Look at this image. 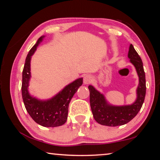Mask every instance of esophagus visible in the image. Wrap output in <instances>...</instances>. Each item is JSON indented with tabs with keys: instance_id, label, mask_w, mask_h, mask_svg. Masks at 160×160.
Instances as JSON below:
<instances>
[{
	"instance_id": "1",
	"label": "esophagus",
	"mask_w": 160,
	"mask_h": 160,
	"mask_svg": "<svg viewBox=\"0 0 160 160\" xmlns=\"http://www.w3.org/2000/svg\"><path fill=\"white\" fill-rule=\"evenodd\" d=\"M92 82V77L90 75H85L83 77V82L85 85H88V84L91 83Z\"/></svg>"
}]
</instances>
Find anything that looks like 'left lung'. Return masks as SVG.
Here are the masks:
<instances>
[{"instance_id": "8db88e82", "label": "left lung", "mask_w": 160, "mask_h": 160, "mask_svg": "<svg viewBox=\"0 0 160 160\" xmlns=\"http://www.w3.org/2000/svg\"><path fill=\"white\" fill-rule=\"evenodd\" d=\"M128 57L135 66L139 77L137 98L134 103L131 105L113 106L109 104L104 94L97 91L93 86H88L92 112L94 120L101 125L118 126L128 123L138 114L144 102L146 93L145 74L141 58L132 44L130 45Z\"/></svg>"}]
</instances>
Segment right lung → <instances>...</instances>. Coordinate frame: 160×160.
<instances>
[{
    "mask_svg": "<svg viewBox=\"0 0 160 160\" xmlns=\"http://www.w3.org/2000/svg\"><path fill=\"white\" fill-rule=\"evenodd\" d=\"M44 37L42 36L38 39L27 56L22 71V95L27 112L35 122L44 127H57L66 122L69 103L78 89L82 85V78H78L66 85L49 99L40 100L30 95L28 87L31 78V58Z\"/></svg>",
    "mask_w": 160,
    "mask_h": 160,
    "instance_id": "add662e5",
    "label": "right lung"
}]
</instances>
